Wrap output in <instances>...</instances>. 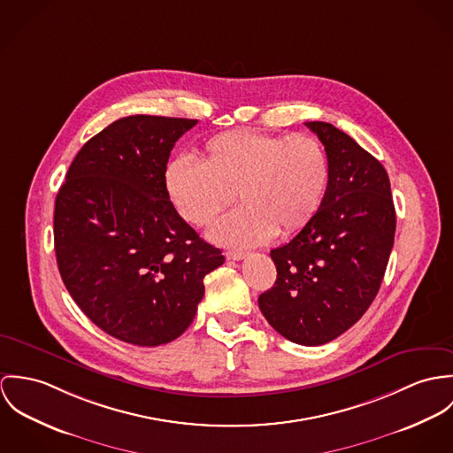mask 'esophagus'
Masks as SVG:
<instances>
[{"mask_svg": "<svg viewBox=\"0 0 453 453\" xmlns=\"http://www.w3.org/2000/svg\"><path fill=\"white\" fill-rule=\"evenodd\" d=\"M245 251L240 250H227L226 251V257L229 258V260H242V258H245Z\"/></svg>", "mask_w": 453, "mask_h": 453, "instance_id": "obj_1", "label": "esophagus"}]
</instances>
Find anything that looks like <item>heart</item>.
<instances>
[{
  "instance_id": "1",
  "label": "heart",
  "mask_w": 453,
  "mask_h": 453,
  "mask_svg": "<svg viewBox=\"0 0 453 453\" xmlns=\"http://www.w3.org/2000/svg\"><path fill=\"white\" fill-rule=\"evenodd\" d=\"M328 180V154L309 134L231 130L204 142L202 161L180 154L165 168L166 193L193 226H208L238 193L243 204L208 233L226 247H255L276 233L299 231L319 210Z\"/></svg>"
}]
</instances>
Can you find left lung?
Instances as JSON below:
<instances>
[{"label": "left lung", "mask_w": 453, "mask_h": 453, "mask_svg": "<svg viewBox=\"0 0 453 453\" xmlns=\"http://www.w3.org/2000/svg\"><path fill=\"white\" fill-rule=\"evenodd\" d=\"M305 125L328 154V188L301 233L271 250L278 276L258 307L285 339L321 346L351 328L375 299L395 243L396 211L379 159L330 123Z\"/></svg>", "instance_id": "1"}]
</instances>
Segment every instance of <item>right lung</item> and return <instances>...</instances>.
I'll return each mask as SVG.
<instances>
[{
	"mask_svg": "<svg viewBox=\"0 0 453 453\" xmlns=\"http://www.w3.org/2000/svg\"><path fill=\"white\" fill-rule=\"evenodd\" d=\"M198 119L135 114L92 137L73 159L53 213L62 281L105 334L154 348L180 337L222 251L177 213L165 188L175 142Z\"/></svg>",
	"mask_w": 453,
	"mask_h": 453,
	"instance_id": "1",
	"label": "right lung"
}]
</instances>
